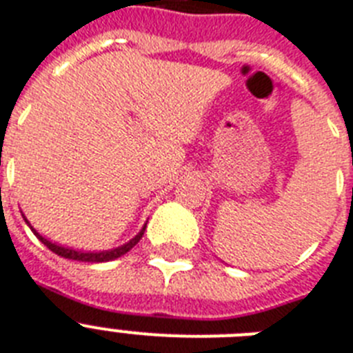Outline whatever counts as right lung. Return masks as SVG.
I'll list each match as a JSON object with an SVG mask.
<instances>
[{
	"mask_svg": "<svg viewBox=\"0 0 353 353\" xmlns=\"http://www.w3.org/2000/svg\"><path fill=\"white\" fill-rule=\"evenodd\" d=\"M25 222L28 223V227L32 229V232H34V234H36L37 238H39V240L52 250V252H55V254L61 256V258H68V260H77V261H88V263H103V261H112V260H115V258H121V256L126 254L128 250H131L133 247L137 245V243H139V240H141L142 234H144V231H145V225H144L142 227V231L139 232L135 238H131L128 243L117 247V249L101 250V252H84V250H74V249H68V247H61V245H57V243H52L50 240H46L45 236H41L39 232H36V229L30 225V222H28L26 218H25Z\"/></svg>",
	"mask_w": 353,
	"mask_h": 353,
	"instance_id": "right-lung-1",
	"label": "right lung"
}]
</instances>
